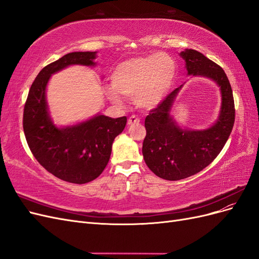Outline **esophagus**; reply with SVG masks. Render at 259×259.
<instances>
[{"mask_svg": "<svg viewBox=\"0 0 259 259\" xmlns=\"http://www.w3.org/2000/svg\"><path fill=\"white\" fill-rule=\"evenodd\" d=\"M139 122H140L139 117H137L136 115H132L130 119H128V121H127V124L128 125H133V124H138Z\"/></svg>", "mask_w": 259, "mask_h": 259, "instance_id": "1", "label": "esophagus"}]
</instances>
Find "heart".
Masks as SVG:
<instances>
[{
  "mask_svg": "<svg viewBox=\"0 0 259 259\" xmlns=\"http://www.w3.org/2000/svg\"><path fill=\"white\" fill-rule=\"evenodd\" d=\"M176 76V64L166 54L133 57L117 65L111 74L112 88L107 91L113 103H119L117 94L133 99L143 108L159 105Z\"/></svg>",
  "mask_w": 259,
  "mask_h": 259,
  "instance_id": "b5f03b06",
  "label": "heart"
}]
</instances>
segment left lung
I'll list each match as a JSON object with an SVG mask.
<instances>
[{
  "instance_id": "8db88e82",
  "label": "left lung",
  "mask_w": 259,
  "mask_h": 259,
  "mask_svg": "<svg viewBox=\"0 0 259 259\" xmlns=\"http://www.w3.org/2000/svg\"><path fill=\"white\" fill-rule=\"evenodd\" d=\"M180 56L186 61L188 74L209 77L219 85L223 103L213 126L204 131L180 130L169 115L174 99L183 88L180 85L146 116L144 159L156 176L166 180L190 177L209 165L228 140L236 117L231 85L223 68L194 50H185Z\"/></svg>"
}]
</instances>
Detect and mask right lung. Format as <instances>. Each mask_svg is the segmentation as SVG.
<instances>
[{
	"label": "right lung",
	"instance_id": "right-lung-1",
	"mask_svg": "<svg viewBox=\"0 0 259 259\" xmlns=\"http://www.w3.org/2000/svg\"><path fill=\"white\" fill-rule=\"evenodd\" d=\"M96 52H74L44 67L35 77L23 109L22 126L31 152L57 178L82 185L96 179L110 159L112 143L121 134L126 116L112 119L96 115L75 126L53 124L45 99L50 76L70 65L94 66Z\"/></svg>",
	"mask_w": 259,
	"mask_h": 259
}]
</instances>
